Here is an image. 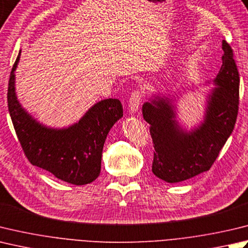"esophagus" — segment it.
Here are the masks:
<instances>
[{"mask_svg": "<svg viewBox=\"0 0 248 248\" xmlns=\"http://www.w3.org/2000/svg\"><path fill=\"white\" fill-rule=\"evenodd\" d=\"M140 92L137 90L131 94L130 100H129V108L131 113L133 114L137 113L140 108Z\"/></svg>", "mask_w": 248, "mask_h": 248, "instance_id": "esophagus-1", "label": "esophagus"}]
</instances>
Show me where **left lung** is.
<instances>
[{"label":"left lung","instance_id":"left-lung-1","mask_svg":"<svg viewBox=\"0 0 248 248\" xmlns=\"http://www.w3.org/2000/svg\"><path fill=\"white\" fill-rule=\"evenodd\" d=\"M222 64L214 87L204 93L201 120L190 129L179 120L177 103L182 93L157 91L143 104V117L150 124L155 154L152 171L174 184L206 172L233 131L239 109L240 77L233 52L222 41Z\"/></svg>","mask_w":248,"mask_h":248}]
</instances>
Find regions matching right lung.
<instances>
[{"mask_svg":"<svg viewBox=\"0 0 248 248\" xmlns=\"http://www.w3.org/2000/svg\"><path fill=\"white\" fill-rule=\"evenodd\" d=\"M21 50L9 76L7 103L9 115L21 147L33 166L50 172L76 186L90 184L101 172L102 152L111 127L124 116L121 102H96L79 120L67 127H50L38 121L23 108L16 92L15 72Z\"/></svg>","mask_w":248,"mask_h":248,"instance_id":"obj_1","label":"right lung"}]
</instances>
